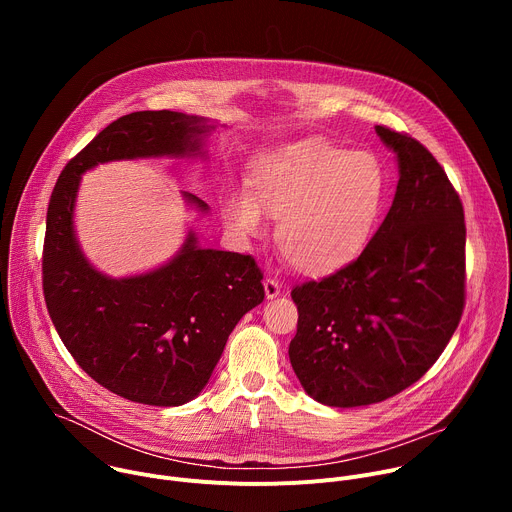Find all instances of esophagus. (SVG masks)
I'll list each match as a JSON object with an SVG mask.
<instances>
[{"mask_svg":"<svg viewBox=\"0 0 512 512\" xmlns=\"http://www.w3.org/2000/svg\"><path fill=\"white\" fill-rule=\"evenodd\" d=\"M263 287H265V296L267 298H277L281 294V285L277 279L273 277H265L263 279Z\"/></svg>","mask_w":512,"mask_h":512,"instance_id":"34e87169","label":"esophagus"}]
</instances>
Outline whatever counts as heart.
Instances as JSON below:
<instances>
[{"instance_id": "b5f03b06", "label": "heart", "mask_w": 512, "mask_h": 512, "mask_svg": "<svg viewBox=\"0 0 512 512\" xmlns=\"http://www.w3.org/2000/svg\"><path fill=\"white\" fill-rule=\"evenodd\" d=\"M249 186L253 196L233 190L223 204L229 227L243 237L257 235L261 206L277 216L281 257L308 275L350 263L369 243L385 200L379 160L326 139L296 141L265 156Z\"/></svg>"}]
</instances>
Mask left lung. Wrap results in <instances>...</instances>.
Instances as JSON below:
<instances>
[{
  "label": "left lung",
  "mask_w": 512,
  "mask_h": 512,
  "mask_svg": "<svg viewBox=\"0 0 512 512\" xmlns=\"http://www.w3.org/2000/svg\"><path fill=\"white\" fill-rule=\"evenodd\" d=\"M377 133L399 158L385 221L354 261L291 289V367L306 393L330 407L379 403L417 383L466 306L460 194L415 137L387 125Z\"/></svg>",
  "instance_id": "obj_1"
}]
</instances>
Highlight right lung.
<instances>
[{
    "instance_id": "add662e5",
    "label": "right lung",
    "mask_w": 512,
    "mask_h": 512,
    "mask_svg": "<svg viewBox=\"0 0 512 512\" xmlns=\"http://www.w3.org/2000/svg\"><path fill=\"white\" fill-rule=\"evenodd\" d=\"M204 119L137 111L109 123L60 172L46 212L42 289L52 324L79 367L135 403L176 407L208 383L237 322L263 302L251 255L198 249L190 235L168 265L109 279L81 255L72 206L81 174L99 162L198 152ZM198 208L206 204L186 194Z\"/></svg>"
}]
</instances>
